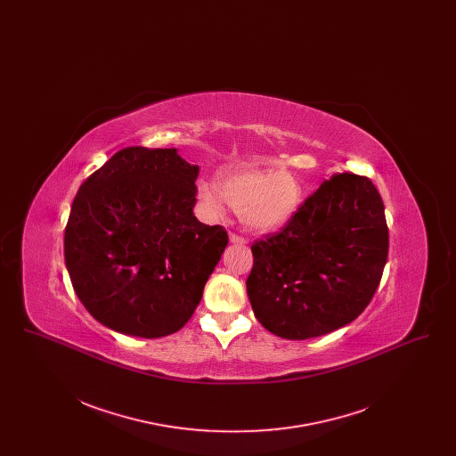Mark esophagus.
<instances>
[{"mask_svg": "<svg viewBox=\"0 0 456 456\" xmlns=\"http://www.w3.org/2000/svg\"><path fill=\"white\" fill-rule=\"evenodd\" d=\"M229 239H231V242H234V244H246V242H248V238L240 236L238 232H231Z\"/></svg>", "mask_w": 456, "mask_h": 456, "instance_id": "1", "label": "esophagus"}]
</instances>
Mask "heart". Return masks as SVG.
I'll return each instance as SVG.
<instances>
[{"instance_id": "obj_1", "label": "heart", "mask_w": 456, "mask_h": 456, "mask_svg": "<svg viewBox=\"0 0 456 456\" xmlns=\"http://www.w3.org/2000/svg\"><path fill=\"white\" fill-rule=\"evenodd\" d=\"M196 193L210 212L220 214L227 201L249 229L263 232L287 225L305 200L303 181L285 169H227L218 174L217 188L200 183Z\"/></svg>"}]
</instances>
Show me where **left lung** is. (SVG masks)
<instances>
[{"instance_id":"8db88e82","label":"left lung","mask_w":456,"mask_h":456,"mask_svg":"<svg viewBox=\"0 0 456 456\" xmlns=\"http://www.w3.org/2000/svg\"><path fill=\"white\" fill-rule=\"evenodd\" d=\"M248 296L261 325L305 340L354 322L388 258L385 205L366 175L335 174L279 232L251 246Z\"/></svg>"}]
</instances>
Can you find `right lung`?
<instances>
[{"mask_svg":"<svg viewBox=\"0 0 456 456\" xmlns=\"http://www.w3.org/2000/svg\"><path fill=\"white\" fill-rule=\"evenodd\" d=\"M198 166L175 149L126 147L90 174L65 229L71 285L104 326L143 338L181 330L229 242L193 216Z\"/></svg>","mask_w":456,"mask_h":456,"instance_id":"add662e5","label":"right lung"}]
</instances>
